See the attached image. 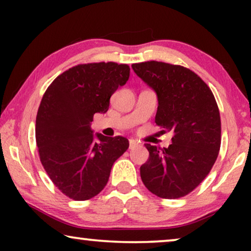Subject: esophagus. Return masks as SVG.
<instances>
[{"label":"esophagus","mask_w":251,"mask_h":251,"mask_svg":"<svg viewBox=\"0 0 251 251\" xmlns=\"http://www.w3.org/2000/svg\"><path fill=\"white\" fill-rule=\"evenodd\" d=\"M138 145H139V143L137 142V140H135V139H130L129 140V149L130 150L135 149V147H137Z\"/></svg>","instance_id":"1"}]
</instances>
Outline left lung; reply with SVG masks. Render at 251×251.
Masks as SVG:
<instances>
[{"label":"left lung","mask_w":251,"mask_h":251,"mask_svg":"<svg viewBox=\"0 0 251 251\" xmlns=\"http://www.w3.org/2000/svg\"><path fill=\"white\" fill-rule=\"evenodd\" d=\"M132 70L156 94L155 123L171 132L168 149L145 144L150 157L140 167L147 190L163 199L190 193L207 177L221 147V116L207 84L194 72L161 61Z\"/></svg>","instance_id":"8db88e82"}]
</instances>
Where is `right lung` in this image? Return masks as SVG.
Wrapping results in <instances>:
<instances>
[{"mask_svg": "<svg viewBox=\"0 0 251 251\" xmlns=\"http://www.w3.org/2000/svg\"><path fill=\"white\" fill-rule=\"evenodd\" d=\"M125 64L77 65L47 89L36 116L40 160L52 183L68 198L84 201L106 186L113 163L128 150L125 137L94 133L96 113L107 112L109 98L126 83Z\"/></svg>", "mask_w": 251, "mask_h": 251, "instance_id": "add662e5", "label": "right lung"}]
</instances>
